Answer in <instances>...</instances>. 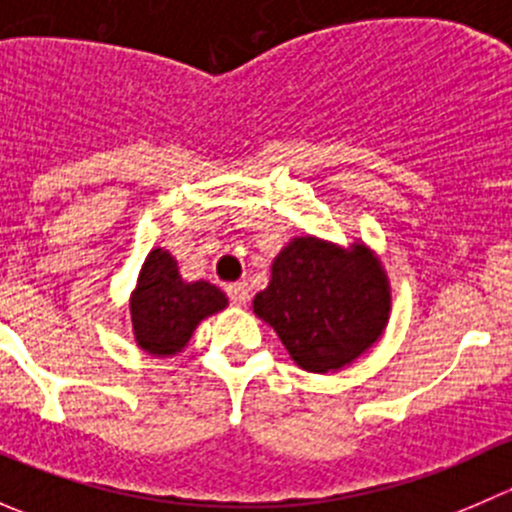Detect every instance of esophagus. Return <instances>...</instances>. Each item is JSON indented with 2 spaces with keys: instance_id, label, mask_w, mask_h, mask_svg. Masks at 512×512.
<instances>
[{
  "instance_id": "1",
  "label": "esophagus",
  "mask_w": 512,
  "mask_h": 512,
  "mask_svg": "<svg viewBox=\"0 0 512 512\" xmlns=\"http://www.w3.org/2000/svg\"><path fill=\"white\" fill-rule=\"evenodd\" d=\"M225 289L227 297L235 304H247V299H250V287H247V282H232V285H227Z\"/></svg>"
}]
</instances>
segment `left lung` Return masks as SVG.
Wrapping results in <instances>:
<instances>
[{
	"instance_id": "1",
	"label": "left lung",
	"mask_w": 512,
	"mask_h": 512,
	"mask_svg": "<svg viewBox=\"0 0 512 512\" xmlns=\"http://www.w3.org/2000/svg\"><path fill=\"white\" fill-rule=\"evenodd\" d=\"M297 366L327 374L369 352L391 314V285L364 242L342 247L322 237H292L272 262L270 285L252 299Z\"/></svg>"
}]
</instances>
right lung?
Wrapping results in <instances>:
<instances>
[{"instance_id": "right-lung-1", "label": "right lung", "mask_w": 512, "mask_h": 512, "mask_svg": "<svg viewBox=\"0 0 512 512\" xmlns=\"http://www.w3.org/2000/svg\"><path fill=\"white\" fill-rule=\"evenodd\" d=\"M136 344L151 356H175L188 347L203 319L223 312L227 297L210 282H185L178 262L163 247H153L138 272L128 299Z\"/></svg>"}]
</instances>
